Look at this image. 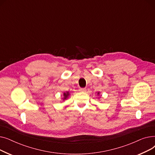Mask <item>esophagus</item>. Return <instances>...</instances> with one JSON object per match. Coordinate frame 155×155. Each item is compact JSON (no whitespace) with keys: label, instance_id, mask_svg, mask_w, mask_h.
Returning <instances> with one entry per match:
<instances>
[{"label":"esophagus","instance_id":"esophagus-1","mask_svg":"<svg viewBox=\"0 0 155 155\" xmlns=\"http://www.w3.org/2000/svg\"><path fill=\"white\" fill-rule=\"evenodd\" d=\"M79 91L80 92H85L86 91V88H79Z\"/></svg>","mask_w":155,"mask_h":155}]
</instances>
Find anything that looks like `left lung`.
Masks as SVG:
<instances>
[{
	"mask_svg": "<svg viewBox=\"0 0 155 155\" xmlns=\"http://www.w3.org/2000/svg\"><path fill=\"white\" fill-rule=\"evenodd\" d=\"M98 94H99V93H98Z\"/></svg>",
	"mask_w": 155,
	"mask_h": 155,
	"instance_id": "obj_1",
	"label": "left lung"
}]
</instances>
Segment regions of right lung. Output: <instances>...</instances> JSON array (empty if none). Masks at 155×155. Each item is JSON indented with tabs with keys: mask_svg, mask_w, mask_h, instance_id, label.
Instances as JSON below:
<instances>
[{
	"mask_svg": "<svg viewBox=\"0 0 155 155\" xmlns=\"http://www.w3.org/2000/svg\"><path fill=\"white\" fill-rule=\"evenodd\" d=\"M63 95H64V99H63V100H64V99H66L67 97H68V95H69V93L67 92V93H64L63 94Z\"/></svg>",
	"mask_w": 155,
	"mask_h": 155,
	"instance_id": "right-lung-1",
	"label": "right lung"
}]
</instances>
